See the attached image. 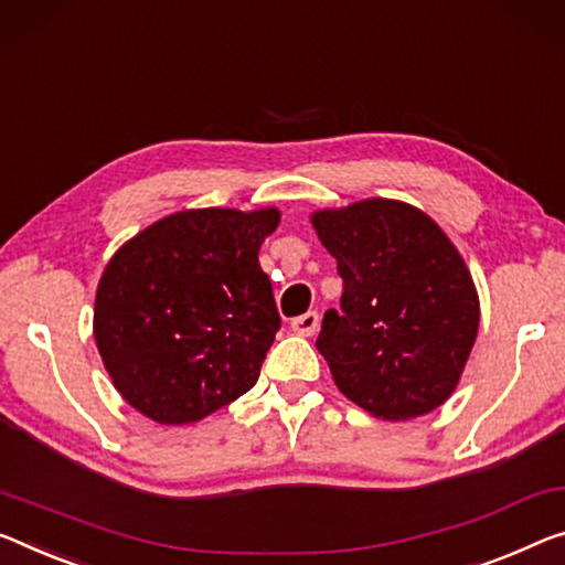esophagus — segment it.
Listing matches in <instances>:
<instances>
[{
    "mask_svg": "<svg viewBox=\"0 0 565 565\" xmlns=\"http://www.w3.org/2000/svg\"><path fill=\"white\" fill-rule=\"evenodd\" d=\"M290 328H292V333H298V335H306V338L312 335V333H316V328H318V312L308 310L306 316L292 318Z\"/></svg>",
    "mask_w": 565,
    "mask_h": 565,
    "instance_id": "obj_1",
    "label": "esophagus"
}]
</instances>
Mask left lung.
Masks as SVG:
<instances>
[{
	"instance_id": "8db88e82",
	"label": "left lung",
	"mask_w": 565,
	"mask_h": 565,
	"mask_svg": "<svg viewBox=\"0 0 565 565\" xmlns=\"http://www.w3.org/2000/svg\"><path fill=\"white\" fill-rule=\"evenodd\" d=\"M343 277L318 351L349 402L376 419H414L447 402L480 326L462 255L437 222L396 199L310 214Z\"/></svg>"
}]
</instances>
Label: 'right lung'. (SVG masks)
<instances>
[{"label": "right lung", "instance_id": "add662e5", "mask_svg": "<svg viewBox=\"0 0 565 565\" xmlns=\"http://www.w3.org/2000/svg\"><path fill=\"white\" fill-rule=\"evenodd\" d=\"M280 210H184L116 249L95 290L93 335L113 386L181 427L255 386L280 316L259 247Z\"/></svg>", "mask_w": 565, "mask_h": 565}]
</instances>
